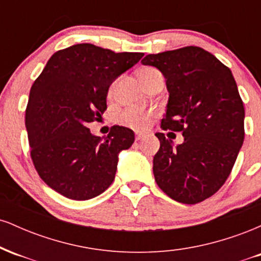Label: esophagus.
<instances>
[{"instance_id":"obj_1","label":"esophagus","mask_w":261,"mask_h":261,"mask_svg":"<svg viewBox=\"0 0 261 261\" xmlns=\"http://www.w3.org/2000/svg\"><path fill=\"white\" fill-rule=\"evenodd\" d=\"M145 137V134L142 133H136V141H140L141 139H143Z\"/></svg>"}]
</instances>
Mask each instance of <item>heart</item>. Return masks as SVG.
<instances>
[{
	"label": "heart",
	"mask_w": 261,
	"mask_h": 261,
	"mask_svg": "<svg viewBox=\"0 0 261 261\" xmlns=\"http://www.w3.org/2000/svg\"><path fill=\"white\" fill-rule=\"evenodd\" d=\"M157 72V70L152 67H146L142 68L139 73V79L140 77L147 76L149 73ZM114 91V85L110 86L109 88V95L113 94ZM149 118H151V113L145 112V110H140V109H127L125 112H122L120 115H119L118 121L122 125H126V126L130 127H135L139 128V130H142V128L147 127Z\"/></svg>",
	"instance_id": "1"
}]
</instances>
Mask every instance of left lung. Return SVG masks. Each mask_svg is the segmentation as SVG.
I'll return each instance as SVG.
<instances>
[{"label":"left lung","mask_w":261,"mask_h":261,"mask_svg":"<svg viewBox=\"0 0 261 261\" xmlns=\"http://www.w3.org/2000/svg\"><path fill=\"white\" fill-rule=\"evenodd\" d=\"M158 68L169 98L164 130L181 131L173 145L164 134L153 157L157 185L188 205L212 196L228 178L244 141V107L232 72L216 56L197 46L147 55L141 61Z\"/></svg>","instance_id":"left-lung-1"}]
</instances>
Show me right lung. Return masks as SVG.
<instances>
[{"label": "right lung", "instance_id": "obj_1", "mask_svg": "<svg viewBox=\"0 0 261 261\" xmlns=\"http://www.w3.org/2000/svg\"><path fill=\"white\" fill-rule=\"evenodd\" d=\"M143 55L72 45L54 54L33 83L25 110L32 160L40 178L61 195L89 200L114 181L119 153L131 147L134 131L115 125L99 137L87 125L107 109L110 85Z\"/></svg>", "mask_w": 261, "mask_h": 261}]
</instances>
